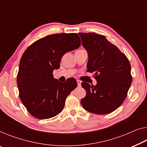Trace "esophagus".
Returning <instances> with one entry per match:
<instances>
[{
  "instance_id": "1",
  "label": "esophagus",
  "mask_w": 147,
  "mask_h": 147,
  "mask_svg": "<svg viewBox=\"0 0 147 147\" xmlns=\"http://www.w3.org/2000/svg\"><path fill=\"white\" fill-rule=\"evenodd\" d=\"M76 82H77V84H78V86H80V84H81V81H80V80H76Z\"/></svg>"
}]
</instances>
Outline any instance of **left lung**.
Listing matches in <instances>:
<instances>
[{
  "instance_id": "obj_1",
  "label": "left lung",
  "mask_w": 147,
  "mask_h": 147,
  "mask_svg": "<svg viewBox=\"0 0 147 147\" xmlns=\"http://www.w3.org/2000/svg\"><path fill=\"white\" fill-rule=\"evenodd\" d=\"M87 51V72L94 73L97 84L82 82L86 95L81 100L83 108L95 114H108L122 104L132 82L131 65L125 55L95 33H79Z\"/></svg>"
}]
</instances>
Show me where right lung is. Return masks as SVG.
<instances>
[{
    "mask_svg": "<svg viewBox=\"0 0 147 147\" xmlns=\"http://www.w3.org/2000/svg\"><path fill=\"white\" fill-rule=\"evenodd\" d=\"M77 34L49 35L35 41L24 53L19 65L17 85L22 102L30 114L40 119L60 113L65 100L77 86L75 79H55L53 71L60 67L62 57L78 49Z\"/></svg>",
    "mask_w": 147,
    "mask_h": 147,
    "instance_id": "obj_1",
    "label": "right lung"
}]
</instances>
